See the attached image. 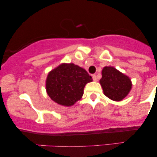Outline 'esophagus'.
<instances>
[{
    "instance_id": "1",
    "label": "esophagus",
    "mask_w": 157,
    "mask_h": 157,
    "mask_svg": "<svg viewBox=\"0 0 157 157\" xmlns=\"http://www.w3.org/2000/svg\"><path fill=\"white\" fill-rule=\"evenodd\" d=\"M92 78H93V80L94 81H97V77L95 75H92Z\"/></svg>"
}]
</instances>
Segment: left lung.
Here are the masks:
<instances>
[{"label": "left lung", "instance_id": "left-lung-1", "mask_svg": "<svg viewBox=\"0 0 157 157\" xmlns=\"http://www.w3.org/2000/svg\"><path fill=\"white\" fill-rule=\"evenodd\" d=\"M100 83L104 94L114 101H120L125 98L132 86L128 77L111 66L103 68Z\"/></svg>", "mask_w": 157, "mask_h": 157}]
</instances>
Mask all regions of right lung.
<instances>
[{"label": "right lung", "instance_id": "right-lung-1", "mask_svg": "<svg viewBox=\"0 0 157 157\" xmlns=\"http://www.w3.org/2000/svg\"><path fill=\"white\" fill-rule=\"evenodd\" d=\"M91 81V77L83 68L73 63H63L48 75L46 91L57 103L71 106L80 100L85 86Z\"/></svg>", "mask_w": 157, "mask_h": 157}]
</instances>
